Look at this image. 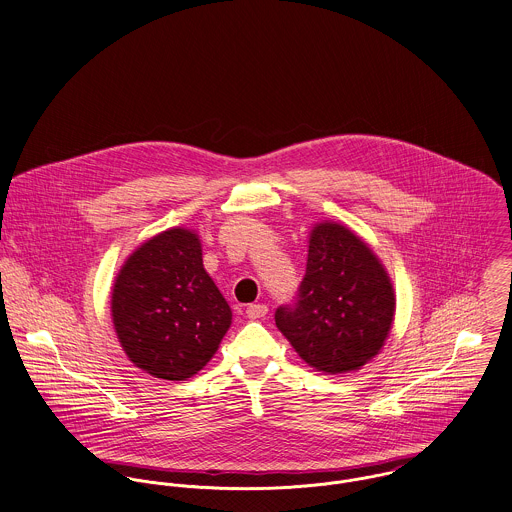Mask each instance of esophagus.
Returning a JSON list of instances; mask_svg holds the SVG:
<instances>
[{"label":"esophagus","instance_id":"obj_1","mask_svg":"<svg viewBox=\"0 0 512 512\" xmlns=\"http://www.w3.org/2000/svg\"><path fill=\"white\" fill-rule=\"evenodd\" d=\"M266 313H268V305H264V303H254V305L246 307L248 319H262Z\"/></svg>","mask_w":512,"mask_h":512}]
</instances>
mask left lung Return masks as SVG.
Segmentation results:
<instances>
[{
  "label": "left lung",
  "instance_id": "1",
  "mask_svg": "<svg viewBox=\"0 0 512 512\" xmlns=\"http://www.w3.org/2000/svg\"><path fill=\"white\" fill-rule=\"evenodd\" d=\"M396 293L378 256L351 228L323 220L309 232L307 268L276 325L295 353L327 374L355 372L384 347Z\"/></svg>",
  "mask_w": 512,
  "mask_h": 512
}]
</instances>
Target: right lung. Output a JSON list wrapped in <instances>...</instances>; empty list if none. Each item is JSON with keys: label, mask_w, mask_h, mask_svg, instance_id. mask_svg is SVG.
<instances>
[{"label": "right lung", "mask_w": 512, "mask_h": 512, "mask_svg": "<svg viewBox=\"0 0 512 512\" xmlns=\"http://www.w3.org/2000/svg\"><path fill=\"white\" fill-rule=\"evenodd\" d=\"M110 309L128 359L163 380L197 374L232 323L230 305L203 266L199 234L183 226L151 236L128 256Z\"/></svg>", "instance_id": "1"}]
</instances>
